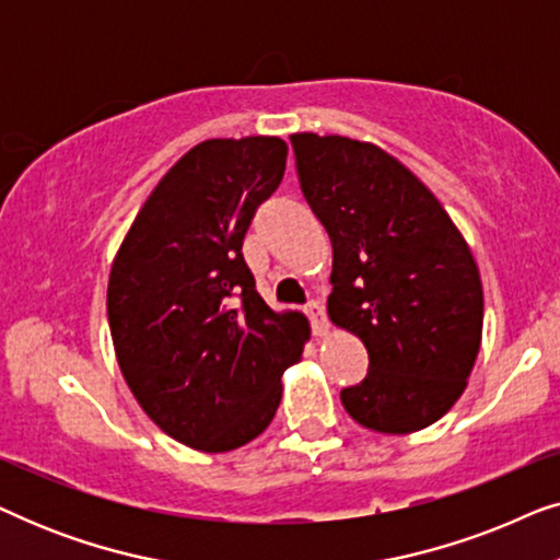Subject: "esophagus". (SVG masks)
Here are the masks:
<instances>
[{"mask_svg":"<svg viewBox=\"0 0 560 560\" xmlns=\"http://www.w3.org/2000/svg\"><path fill=\"white\" fill-rule=\"evenodd\" d=\"M303 311H305V316H308V320H311L313 331H316L318 336L328 334V318H326L324 305H320L318 301H311V303H305Z\"/></svg>","mask_w":560,"mask_h":560,"instance_id":"esophagus-1","label":"esophagus"}]
</instances>
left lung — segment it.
<instances>
[{
	"mask_svg": "<svg viewBox=\"0 0 560 560\" xmlns=\"http://www.w3.org/2000/svg\"><path fill=\"white\" fill-rule=\"evenodd\" d=\"M305 201L334 247L328 316L364 341L341 389L359 425L412 433L446 416L477 362L485 295L469 244L431 190L377 144L290 135Z\"/></svg>",
	"mask_w": 560,
	"mask_h": 560,
	"instance_id": "left-lung-1",
	"label": "left lung"
}]
</instances>
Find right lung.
Masks as SVG:
<instances>
[{"label": "right lung", "instance_id": "1", "mask_svg": "<svg viewBox=\"0 0 560 560\" xmlns=\"http://www.w3.org/2000/svg\"><path fill=\"white\" fill-rule=\"evenodd\" d=\"M280 137L206 140L163 175L112 262L106 313L119 370L155 425L206 454L270 425L282 372L308 339L275 313L242 242L285 175Z\"/></svg>", "mask_w": 560, "mask_h": 560}]
</instances>
